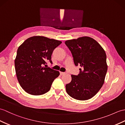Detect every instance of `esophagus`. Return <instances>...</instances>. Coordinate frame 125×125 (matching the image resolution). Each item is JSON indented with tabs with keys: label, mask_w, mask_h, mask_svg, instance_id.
<instances>
[{
	"label": "esophagus",
	"mask_w": 125,
	"mask_h": 125,
	"mask_svg": "<svg viewBox=\"0 0 125 125\" xmlns=\"http://www.w3.org/2000/svg\"><path fill=\"white\" fill-rule=\"evenodd\" d=\"M65 74V72H60V75H63V74Z\"/></svg>",
	"instance_id": "34e87169"
}]
</instances>
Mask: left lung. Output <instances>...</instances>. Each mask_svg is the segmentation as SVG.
Masks as SVG:
<instances>
[{
  "instance_id": "1",
  "label": "left lung",
  "mask_w": 125,
  "mask_h": 125,
  "mask_svg": "<svg viewBox=\"0 0 125 125\" xmlns=\"http://www.w3.org/2000/svg\"><path fill=\"white\" fill-rule=\"evenodd\" d=\"M65 45L71 51L74 64L80 65L78 76L71 75V82L65 86L69 95L78 100H87L102 87L108 70L104 49L92 38L82 37L68 40Z\"/></svg>"
}]
</instances>
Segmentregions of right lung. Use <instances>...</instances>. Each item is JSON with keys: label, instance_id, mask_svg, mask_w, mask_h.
<instances>
[{"label": "right lung", "instance_id": "right-lung-1", "mask_svg": "<svg viewBox=\"0 0 125 125\" xmlns=\"http://www.w3.org/2000/svg\"><path fill=\"white\" fill-rule=\"evenodd\" d=\"M61 43L37 36L29 38L19 47L15 60L16 74L20 86L28 94L40 95L50 90L60 72L43 65L47 61L52 62V53Z\"/></svg>", "mask_w": 125, "mask_h": 125}]
</instances>
